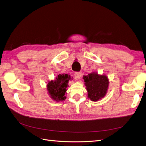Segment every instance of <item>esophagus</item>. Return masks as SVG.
Returning a JSON list of instances; mask_svg holds the SVG:
<instances>
[{"mask_svg": "<svg viewBox=\"0 0 146 146\" xmlns=\"http://www.w3.org/2000/svg\"><path fill=\"white\" fill-rule=\"evenodd\" d=\"M74 76L76 77V78H80L82 76V72H75L74 74Z\"/></svg>", "mask_w": 146, "mask_h": 146, "instance_id": "34e87169", "label": "esophagus"}]
</instances>
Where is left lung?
Masks as SVG:
<instances>
[{
	"mask_svg": "<svg viewBox=\"0 0 146 146\" xmlns=\"http://www.w3.org/2000/svg\"><path fill=\"white\" fill-rule=\"evenodd\" d=\"M83 78L88 91V98L91 100L98 101L105 96L109 84L107 76L92 72L87 76H83Z\"/></svg>",
	"mask_w": 146,
	"mask_h": 146,
	"instance_id": "1",
	"label": "left lung"
}]
</instances>
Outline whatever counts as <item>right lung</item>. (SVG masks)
<instances>
[{"label": "right lung", "mask_w": 146, "mask_h": 146, "mask_svg": "<svg viewBox=\"0 0 146 146\" xmlns=\"http://www.w3.org/2000/svg\"><path fill=\"white\" fill-rule=\"evenodd\" d=\"M71 77L68 74H60L54 81L48 83L47 89L50 98L56 102L63 101L66 98L65 94L66 88L68 87L69 80H71Z\"/></svg>", "instance_id": "add662e5"}]
</instances>
